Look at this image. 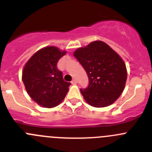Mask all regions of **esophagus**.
<instances>
[{
	"label": "esophagus",
	"mask_w": 152,
	"mask_h": 152,
	"mask_svg": "<svg viewBox=\"0 0 152 152\" xmlns=\"http://www.w3.org/2000/svg\"><path fill=\"white\" fill-rule=\"evenodd\" d=\"M71 83L73 84V85H76V84H77V80H76V79H73V80H72Z\"/></svg>",
	"instance_id": "obj_1"
}]
</instances>
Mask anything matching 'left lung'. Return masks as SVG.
Masks as SVG:
<instances>
[{"mask_svg": "<svg viewBox=\"0 0 152 152\" xmlns=\"http://www.w3.org/2000/svg\"><path fill=\"white\" fill-rule=\"evenodd\" d=\"M89 78V85L80 89L87 104L105 107L114 103L123 93L127 70L122 58L105 42L93 41L73 53Z\"/></svg>", "mask_w": 152, "mask_h": 152, "instance_id": "obj_1", "label": "left lung"}]
</instances>
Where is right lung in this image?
Listing matches in <instances>:
<instances>
[{
  "instance_id": "right-lung-1",
  "label": "right lung",
  "mask_w": 152,
  "mask_h": 152,
  "mask_svg": "<svg viewBox=\"0 0 152 152\" xmlns=\"http://www.w3.org/2000/svg\"><path fill=\"white\" fill-rule=\"evenodd\" d=\"M66 50L47 46L34 53L23 67L22 80L28 96L41 107L53 108L64 100L70 83L65 82L57 62Z\"/></svg>"
}]
</instances>
